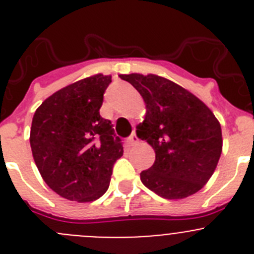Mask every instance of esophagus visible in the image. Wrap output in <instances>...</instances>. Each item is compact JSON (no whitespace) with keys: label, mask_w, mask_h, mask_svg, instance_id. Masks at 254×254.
<instances>
[{"label":"esophagus","mask_w":254,"mask_h":254,"mask_svg":"<svg viewBox=\"0 0 254 254\" xmlns=\"http://www.w3.org/2000/svg\"><path fill=\"white\" fill-rule=\"evenodd\" d=\"M137 141H138V138H137L136 133L133 132V133H132L128 138L126 139V146H127V147H131V146H133Z\"/></svg>","instance_id":"34e87169"}]
</instances>
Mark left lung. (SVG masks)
<instances>
[{
  "mask_svg": "<svg viewBox=\"0 0 254 254\" xmlns=\"http://www.w3.org/2000/svg\"><path fill=\"white\" fill-rule=\"evenodd\" d=\"M141 94L145 121L137 136L155 150L152 166L141 173L146 188L165 199H184L199 191L222 155L219 121L192 93L155 74H121Z\"/></svg>",
  "mask_w": 254,
  "mask_h": 254,
  "instance_id": "left-lung-1",
  "label": "left lung"
}]
</instances>
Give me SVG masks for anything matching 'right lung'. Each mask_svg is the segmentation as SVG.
Here are the masks:
<instances>
[{
	"mask_svg": "<svg viewBox=\"0 0 254 254\" xmlns=\"http://www.w3.org/2000/svg\"><path fill=\"white\" fill-rule=\"evenodd\" d=\"M111 75L95 74L66 85L35 112L30 145L44 181L62 197L88 203L108 190L123 155L111 121L99 115Z\"/></svg>",
	"mask_w": 254,
	"mask_h": 254,
	"instance_id": "add662e5",
	"label": "right lung"
}]
</instances>
